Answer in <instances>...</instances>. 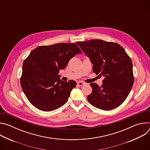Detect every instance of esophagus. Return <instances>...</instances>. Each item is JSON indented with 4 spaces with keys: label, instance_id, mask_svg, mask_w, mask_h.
<instances>
[{
    "label": "esophagus",
    "instance_id": "34e87169",
    "mask_svg": "<svg viewBox=\"0 0 150 150\" xmlns=\"http://www.w3.org/2000/svg\"><path fill=\"white\" fill-rule=\"evenodd\" d=\"M77 84L79 85V86H82V85H85V83L82 81H78V82H77Z\"/></svg>",
    "mask_w": 150,
    "mask_h": 150
}]
</instances>
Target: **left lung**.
<instances>
[{"mask_svg": "<svg viewBox=\"0 0 150 150\" xmlns=\"http://www.w3.org/2000/svg\"><path fill=\"white\" fill-rule=\"evenodd\" d=\"M76 44L93 64V72L104 79L99 87L90 83L93 91L87 99L96 108L110 110L119 106L129 95L134 78L132 62L119 44L102 40L78 41Z\"/></svg>", "mask_w": 150, "mask_h": 150, "instance_id": "left-lung-1", "label": "left lung"}]
</instances>
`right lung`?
<instances>
[{
    "label": "right lung",
    "mask_w": 150,
    "mask_h": 150,
    "mask_svg": "<svg viewBox=\"0 0 150 150\" xmlns=\"http://www.w3.org/2000/svg\"><path fill=\"white\" fill-rule=\"evenodd\" d=\"M81 53L74 43L38 46L31 52L23 63L21 85L34 107L50 112L66 103L76 83L60 80L58 73L66 68L71 59Z\"/></svg>",
    "instance_id": "obj_1"
}]
</instances>
